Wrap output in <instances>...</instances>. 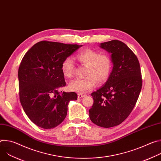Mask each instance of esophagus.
<instances>
[{
  "label": "esophagus",
  "mask_w": 161,
  "mask_h": 161,
  "mask_svg": "<svg viewBox=\"0 0 161 161\" xmlns=\"http://www.w3.org/2000/svg\"><path fill=\"white\" fill-rule=\"evenodd\" d=\"M85 96V94H78V97L79 99L82 98V97H84Z\"/></svg>",
  "instance_id": "esophagus-1"
}]
</instances>
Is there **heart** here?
Returning a JSON list of instances; mask_svg holds the SVG:
<instances>
[{
	"mask_svg": "<svg viewBox=\"0 0 161 161\" xmlns=\"http://www.w3.org/2000/svg\"><path fill=\"white\" fill-rule=\"evenodd\" d=\"M76 58L86 66L85 75L86 76L71 81L69 84V88L71 91L85 94L95 87L96 81L102 84L108 80L112 68V60L108 54L86 48L76 55ZM61 69L65 77L70 78L73 76L75 65L71 58L67 57L62 61Z\"/></svg>",
	"mask_w": 161,
	"mask_h": 161,
	"instance_id": "b5f03b06",
	"label": "heart"
}]
</instances>
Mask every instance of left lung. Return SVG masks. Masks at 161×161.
I'll return each mask as SVG.
<instances>
[{"instance_id": "8db88e82", "label": "left lung", "mask_w": 161, "mask_h": 161, "mask_svg": "<svg viewBox=\"0 0 161 161\" xmlns=\"http://www.w3.org/2000/svg\"><path fill=\"white\" fill-rule=\"evenodd\" d=\"M111 53L113 69L105 84L92 93L94 104L89 109L91 121L109 128L120 124L130 114L142 90L140 63L136 55L122 41L101 43Z\"/></svg>"}]
</instances>
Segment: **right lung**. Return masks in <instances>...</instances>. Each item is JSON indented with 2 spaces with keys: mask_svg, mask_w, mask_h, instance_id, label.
<instances>
[{
  "mask_svg": "<svg viewBox=\"0 0 161 161\" xmlns=\"http://www.w3.org/2000/svg\"><path fill=\"white\" fill-rule=\"evenodd\" d=\"M80 47L42 41L23 57L18 73L19 101L37 126L50 129L60 124L67 115L69 102L77 99L74 92L61 94L59 90L65 86L62 62Z\"/></svg>",
  "mask_w": 161,
  "mask_h": 161,
  "instance_id": "add662e5",
  "label": "right lung"
}]
</instances>
